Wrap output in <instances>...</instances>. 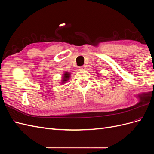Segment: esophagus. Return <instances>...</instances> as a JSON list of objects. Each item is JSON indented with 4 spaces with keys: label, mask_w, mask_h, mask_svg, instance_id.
Listing matches in <instances>:
<instances>
[{
    "label": "esophagus",
    "mask_w": 154,
    "mask_h": 154,
    "mask_svg": "<svg viewBox=\"0 0 154 154\" xmlns=\"http://www.w3.org/2000/svg\"><path fill=\"white\" fill-rule=\"evenodd\" d=\"M79 69L81 70V71H83V70L85 69V67L84 66H81V67H79Z\"/></svg>",
    "instance_id": "obj_1"
}]
</instances>
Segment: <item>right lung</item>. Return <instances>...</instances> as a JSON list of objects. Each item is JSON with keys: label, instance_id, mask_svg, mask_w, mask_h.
Here are the masks:
<instances>
[{"label": "right lung", "instance_id": "right-lung-1", "mask_svg": "<svg viewBox=\"0 0 154 154\" xmlns=\"http://www.w3.org/2000/svg\"><path fill=\"white\" fill-rule=\"evenodd\" d=\"M70 77H71V73L69 72H65L63 74L62 83H65L67 82V81L69 80Z\"/></svg>", "mask_w": 154, "mask_h": 154}]
</instances>
